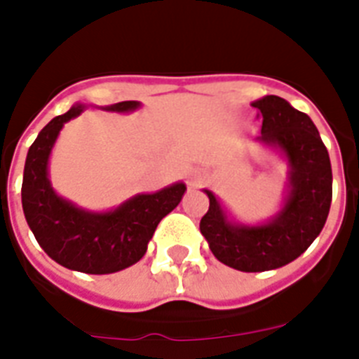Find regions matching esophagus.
Returning <instances> with one entry per match:
<instances>
[{"label": "esophagus", "mask_w": 359, "mask_h": 359, "mask_svg": "<svg viewBox=\"0 0 359 359\" xmlns=\"http://www.w3.org/2000/svg\"><path fill=\"white\" fill-rule=\"evenodd\" d=\"M194 184H196V182H194Z\"/></svg>", "instance_id": "1"}]
</instances>
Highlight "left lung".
I'll use <instances>...</instances> for the list:
<instances>
[{"instance_id": "obj_1", "label": "left lung", "mask_w": 359, "mask_h": 359, "mask_svg": "<svg viewBox=\"0 0 359 359\" xmlns=\"http://www.w3.org/2000/svg\"><path fill=\"white\" fill-rule=\"evenodd\" d=\"M262 117L261 137L290 163V194L273 222L259 227L231 224L212 191L199 229L219 262L240 272H266L304 253L323 231L332 205V163L318 130L287 100L268 95L253 102Z\"/></svg>"}]
</instances>
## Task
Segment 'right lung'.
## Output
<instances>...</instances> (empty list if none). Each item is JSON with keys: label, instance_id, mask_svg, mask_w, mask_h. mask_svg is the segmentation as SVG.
Returning <instances> with one entry per match:
<instances>
[{"label": "right lung", "instance_id": "obj_1", "mask_svg": "<svg viewBox=\"0 0 359 359\" xmlns=\"http://www.w3.org/2000/svg\"><path fill=\"white\" fill-rule=\"evenodd\" d=\"M140 106L124 100L108 106L111 111H130ZM83 106L53 117L29 147L22 182V207L36 242L61 266L83 273H114L132 266L145 255L158 224L184 196L182 182L156 194L135 196L117 210L91 214L55 196L48 180V156L59 130Z\"/></svg>", "mask_w": 359, "mask_h": 359}]
</instances>
